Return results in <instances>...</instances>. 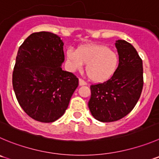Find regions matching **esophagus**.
Returning a JSON list of instances; mask_svg holds the SVG:
<instances>
[{
	"label": "esophagus",
	"mask_w": 159,
	"mask_h": 159,
	"mask_svg": "<svg viewBox=\"0 0 159 159\" xmlns=\"http://www.w3.org/2000/svg\"><path fill=\"white\" fill-rule=\"evenodd\" d=\"M79 85L85 86V85H87V83H86L84 80H83L82 79H79Z\"/></svg>",
	"instance_id": "esophagus-1"
}]
</instances>
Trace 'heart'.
<instances>
[{"label":"heart","mask_w":159,"mask_h":159,"mask_svg":"<svg viewBox=\"0 0 159 159\" xmlns=\"http://www.w3.org/2000/svg\"><path fill=\"white\" fill-rule=\"evenodd\" d=\"M66 54L69 70L80 69L86 64V72L89 79L96 83L108 80L119 63L117 54L105 45H81L76 51L69 48Z\"/></svg>","instance_id":"b5f03b06"}]
</instances>
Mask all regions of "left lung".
<instances>
[{"instance_id": "obj_1", "label": "left lung", "mask_w": 159, "mask_h": 159, "mask_svg": "<svg viewBox=\"0 0 159 159\" xmlns=\"http://www.w3.org/2000/svg\"><path fill=\"white\" fill-rule=\"evenodd\" d=\"M119 66L111 79L90 86L88 102L95 119L110 122L129 114L137 103L143 89V63L132 44L124 40L116 41Z\"/></svg>"}]
</instances>
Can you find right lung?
Listing matches in <instances>:
<instances>
[{"mask_svg":"<svg viewBox=\"0 0 159 159\" xmlns=\"http://www.w3.org/2000/svg\"><path fill=\"white\" fill-rule=\"evenodd\" d=\"M61 37L50 32L32 33L19 47L12 84L19 105L35 120L53 122L64 115L79 80L62 70Z\"/></svg>","mask_w":159,"mask_h":159,"instance_id":"obj_1","label":"right lung"}]
</instances>
